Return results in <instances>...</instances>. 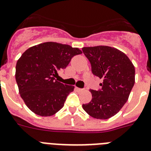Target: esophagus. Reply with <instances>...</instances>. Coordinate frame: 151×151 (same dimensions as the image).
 I'll list each match as a JSON object with an SVG mask.
<instances>
[{"mask_svg":"<svg viewBox=\"0 0 151 151\" xmlns=\"http://www.w3.org/2000/svg\"><path fill=\"white\" fill-rule=\"evenodd\" d=\"M76 89L78 91H83V88H77V87H76Z\"/></svg>","mask_w":151,"mask_h":151,"instance_id":"34e87169","label":"esophagus"}]
</instances>
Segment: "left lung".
<instances>
[{
    "mask_svg": "<svg viewBox=\"0 0 151 151\" xmlns=\"http://www.w3.org/2000/svg\"><path fill=\"white\" fill-rule=\"evenodd\" d=\"M82 51L90 62L93 75L104 79L101 89H91V101L82 107L95 119L110 118L129 98L134 84V66L123 52L111 47H86Z\"/></svg>",
    "mask_w": 151,
    "mask_h": 151,
    "instance_id": "8db88e82",
    "label": "left lung"
}]
</instances>
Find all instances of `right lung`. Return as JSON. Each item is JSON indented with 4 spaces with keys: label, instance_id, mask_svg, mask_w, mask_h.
Wrapping results in <instances>:
<instances>
[{
    "label": "right lung",
    "instance_id": "right-lung-1",
    "mask_svg": "<svg viewBox=\"0 0 151 151\" xmlns=\"http://www.w3.org/2000/svg\"><path fill=\"white\" fill-rule=\"evenodd\" d=\"M82 54L77 47L57 42H45L29 47L18 60L16 81L21 97L33 113L50 116L63 106L73 85L58 82L57 72L65 69L74 56Z\"/></svg>",
    "mask_w": 151,
    "mask_h": 151
}]
</instances>
